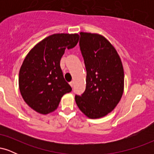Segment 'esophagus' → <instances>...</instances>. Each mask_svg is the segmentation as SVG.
<instances>
[{
    "mask_svg": "<svg viewBox=\"0 0 154 154\" xmlns=\"http://www.w3.org/2000/svg\"><path fill=\"white\" fill-rule=\"evenodd\" d=\"M69 85H70V86H71V87L72 88L74 86V82L73 81H72V82H69Z\"/></svg>",
    "mask_w": 154,
    "mask_h": 154,
    "instance_id": "1",
    "label": "esophagus"
}]
</instances>
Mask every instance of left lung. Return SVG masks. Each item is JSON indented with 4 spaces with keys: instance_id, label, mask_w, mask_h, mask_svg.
I'll return each instance as SVG.
<instances>
[{
    "instance_id": "1",
    "label": "left lung",
    "mask_w": 154,
    "mask_h": 154,
    "mask_svg": "<svg viewBox=\"0 0 154 154\" xmlns=\"http://www.w3.org/2000/svg\"><path fill=\"white\" fill-rule=\"evenodd\" d=\"M79 47L87 77L85 91L75 95L83 114L98 119L112 111L124 91V69L117 51L106 38L95 33H80Z\"/></svg>"
}]
</instances>
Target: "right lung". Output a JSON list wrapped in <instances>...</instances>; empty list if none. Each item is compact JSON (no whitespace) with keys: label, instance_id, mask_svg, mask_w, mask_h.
<instances>
[{"label":"right lung","instance_id":"add662e5","mask_svg":"<svg viewBox=\"0 0 154 154\" xmlns=\"http://www.w3.org/2000/svg\"><path fill=\"white\" fill-rule=\"evenodd\" d=\"M78 34H54L39 42L28 53L19 70V87L23 99L42 114L53 112L61 97L72 91L63 78L60 61L66 49L79 41Z\"/></svg>","mask_w":154,"mask_h":154}]
</instances>
